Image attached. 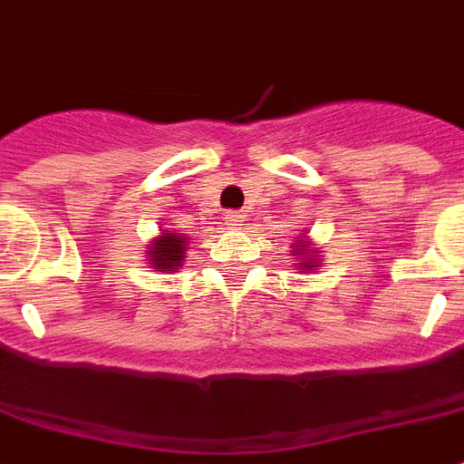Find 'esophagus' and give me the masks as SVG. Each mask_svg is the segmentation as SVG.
<instances>
[{
    "mask_svg": "<svg viewBox=\"0 0 464 464\" xmlns=\"http://www.w3.org/2000/svg\"><path fill=\"white\" fill-rule=\"evenodd\" d=\"M241 218L244 216H239V213H227V216H225V225H227V227H239L241 225Z\"/></svg>",
    "mask_w": 464,
    "mask_h": 464,
    "instance_id": "34e87169",
    "label": "esophagus"
}]
</instances>
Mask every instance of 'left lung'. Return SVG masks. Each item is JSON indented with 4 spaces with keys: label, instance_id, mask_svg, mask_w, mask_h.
Segmentation results:
<instances>
[{
    "label": "left lung",
    "instance_id": "obj_1",
    "mask_svg": "<svg viewBox=\"0 0 464 464\" xmlns=\"http://www.w3.org/2000/svg\"><path fill=\"white\" fill-rule=\"evenodd\" d=\"M304 235H307V232H304V229H303V235H300L298 241L293 244V256H295V258L300 260V263H295L300 267V270H314V267H319L322 258L316 256V253H319V251H316L312 241L304 239Z\"/></svg>",
    "mask_w": 464,
    "mask_h": 464
}]
</instances>
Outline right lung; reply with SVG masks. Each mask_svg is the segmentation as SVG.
Returning a JSON list of instances; mask_svg holds the SVG:
<instances>
[{
    "instance_id": "right-lung-1",
    "label": "right lung",
    "mask_w": 464,
    "mask_h": 464,
    "mask_svg": "<svg viewBox=\"0 0 464 464\" xmlns=\"http://www.w3.org/2000/svg\"><path fill=\"white\" fill-rule=\"evenodd\" d=\"M185 248L188 241L183 235L176 232H161L160 237H154L148 246V260L154 270L160 272H176L180 270V263L185 258Z\"/></svg>"
}]
</instances>
